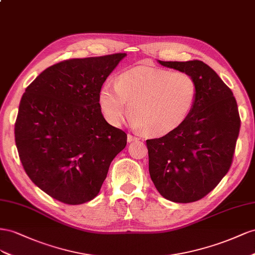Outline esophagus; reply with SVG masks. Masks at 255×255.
<instances>
[{"label": "esophagus", "instance_id": "esophagus-1", "mask_svg": "<svg viewBox=\"0 0 255 255\" xmlns=\"http://www.w3.org/2000/svg\"><path fill=\"white\" fill-rule=\"evenodd\" d=\"M139 140H140L139 137H136V136L130 134V133H128V135H127V141L128 142H133V141H139Z\"/></svg>", "mask_w": 255, "mask_h": 255}]
</instances>
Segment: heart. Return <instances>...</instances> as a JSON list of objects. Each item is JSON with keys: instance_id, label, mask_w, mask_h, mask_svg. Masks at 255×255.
Listing matches in <instances>:
<instances>
[{"instance_id": "1", "label": "heart", "mask_w": 255, "mask_h": 255, "mask_svg": "<svg viewBox=\"0 0 255 255\" xmlns=\"http://www.w3.org/2000/svg\"><path fill=\"white\" fill-rule=\"evenodd\" d=\"M196 93L195 80L187 72L135 67L121 74L116 83H104L98 99L112 125L123 123L128 104L133 127L147 135L161 136L186 120Z\"/></svg>"}]
</instances>
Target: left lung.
Listing matches in <instances>:
<instances>
[{
  "label": "left lung",
  "instance_id": "1",
  "mask_svg": "<svg viewBox=\"0 0 255 255\" xmlns=\"http://www.w3.org/2000/svg\"><path fill=\"white\" fill-rule=\"evenodd\" d=\"M158 62L193 77L198 93L179 127L146 140L149 175L164 199L195 202L214 190L231 168L241 129L237 103L230 87L204 62Z\"/></svg>",
  "mask_w": 255,
  "mask_h": 255
}]
</instances>
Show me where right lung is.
<instances>
[{
    "label": "right lung",
    "mask_w": 255,
    "mask_h": 255,
    "mask_svg": "<svg viewBox=\"0 0 255 255\" xmlns=\"http://www.w3.org/2000/svg\"><path fill=\"white\" fill-rule=\"evenodd\" d=\"M126 53L48 67L21 98L14 141L27 176L51 198L79 205L99 193L127 134L105 120L99 90Z\"/></svg>",
    "instance_id": "right-lung-1"
}]
</instances>
